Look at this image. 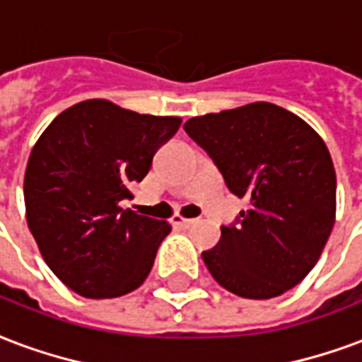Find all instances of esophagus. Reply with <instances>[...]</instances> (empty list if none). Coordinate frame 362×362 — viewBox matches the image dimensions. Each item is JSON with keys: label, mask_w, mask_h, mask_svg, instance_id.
Here are the masks:
<instances>
[{"label": "esophagus", "mask_w": 362, "mask_h": 362, "mask_svg": "<svg viewBox=\"0 0 362 362\" xmlns=\"http://www.w3.org/2000/svg\"><path fill=\"white\" fill-rule=\"evenodd\" d=\"M173 223L179 224V226H183V228H189V226L197 224V218H183V216H175V218H173Z\"/></svg>", "instance_id": "1"}]
</instances>
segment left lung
Masks as SVG:
<instances>
[{
	"label": "left lung",
	"instance_id": "obj_1",
	"mask_svg": "<svg viewBox=\"0 0 362 362\" xmlns=\"http://www.w3.org/2000/svg\"><path fill=\"white\" fill-rule=\"evenodd\" d=\"M226 187L248 201L238 223L203 252L224 290L270 300L298 286L323 252L337 211V177L325 141L290 110L252 102L187 119Z\"/></svg>",
	"mask_w": 362,
	"mask_h": 362
}]
</instances>
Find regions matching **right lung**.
Segmentation results:
<instances>
[{"label": "right lung", "mask_w": 362, "mask_h": 362, "mask_svg": "<svg viewBox=\"0 0 362 362\" xmlns=\"http://www.w3.org/2000/svg\"><path fill=\"white\" fill-rule=\"evenodd\" d=\"M179 126L177 116L92 98L61 112L37 139L25 169V216L47 266L78 296L119 298L148 278L171 226L122 201L134 199Z\"/></svg>", "instance_id": "right-lung-1"}]
</instances>
